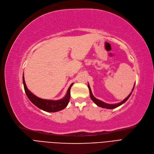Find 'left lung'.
Masks as SVG:
<instances>
[{
	"instance_id": "obj_1",
	"label": "left lung",
	"mask_w": 154,
	"mask_h": 154,
	"mask_svg": "<svg viewBox=\"0 0 154 154\" xmlns=\"http://www.w3.org/2000/svg\"><path fill=\"white\" fill-rule=\"evenodd\" d=\"M134 86H135V84H134V87H133V88H132V92L129 94V95L127 97L125 98L122 101H121V102H120V103H116V104H107V103H105L101 101V100H99V99H96V98L93 96V94H92L91 89V88H90L89 84H88V87L89 90L90 97H91V99H92V101H93L97 106L101 107H103V108H106V109H114V108H116L117 107H118V106L122 105V104H124L126 101H127L128 99H129V97L131 96V94H132V91H133V90H134Z\"/></svg>"
}]
</instances>
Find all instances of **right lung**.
Listing matches in <instances>:
<instances>
[{
  "label": "right lung",
  "mask_w": 154,
  "mask_h": 154,
  "mask_svg": "<svg viewBox=\"0 0 154 154\" xmlns=\"http://www.w3.org/2000/svg\"><path fill=\"white\" fill-rule=\"evenodd\" d=\"M23 83L25 93L27 97H28L29 99H30V101L34 105L40 108V109H41L42 110L46 112H49L60 111L63 109H65V108L67 106L70 99V89L73 84L72 83L70 85L67 91L66 94L64 97L61 99H59V100L54 101V100H48V99H43L39 98L37 96L34 95L33 93H32L26 86L23 75Z\"/></svg>",
  "instance_id": "right-lung-1"
}]
</instances>
